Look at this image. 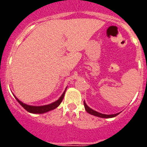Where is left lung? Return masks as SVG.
<instances>
[{
    "instance_id": "1",
    "label": "left lung",
    "mask_w": 147,
    "mask_h": 147,
    "mask_svg": "<svg viewBox=\"0 0 147 147\" xmlns=\"http://www.w3.org/2000/svg\"><path fill=\"white\" fill-rule=\"evenodd\" d=\"M84 106H85V110H86V111L88 113H90V115H95V116H97V117L105 118V119H108V118H113V117H115V116H116V115H119V113L112 114V115H107V114H102V113H101L97 112V111H96V110H93V109H91V108H90V107H88V105H86V103H85V101H84Z\"/></svg>"
}]
</instances>
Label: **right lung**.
Returning <instances> with one entry per match:
<instances>
[{"label":"right lung","instance_id":"add662e5","mask_svg":"<svg viewBox=\"0 0 147 147\" xmlns=\"http://www.w3.org/2000/svg\"><path fill=\"white\" fill-rule=\"evenodd\" d=\"M66 89H67V88H65V91L63 92L62 96L59 97V99L55 101V102H52V103L49 104V105H42V106H33V105H26V104L23 103V102H22L21 101H20V100L18 99V98L15 96V95H14V96H15V98H16L17 101L19 102V104H20V105H21L22 107L25 109V110H26L28 112L31 113H34V114H42V113H45L49 112V111H51V110H54V109L57 108V107L60 105L62 99H63V98H64Z\"/></svg>","mask_w":147,"mask_h":147}]
</instances>
